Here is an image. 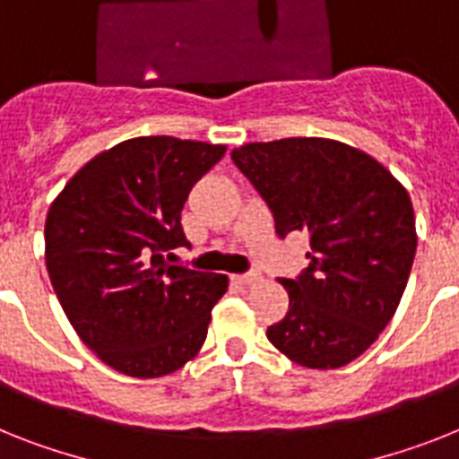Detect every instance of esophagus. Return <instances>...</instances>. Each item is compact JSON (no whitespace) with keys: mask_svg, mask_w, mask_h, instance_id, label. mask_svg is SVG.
<instances>
[{"mask_svg":"<svg viewBox=\"0 0 459 459\" xmlns=\"http://www.w3.org/2000/svg\"><path fill=\"white\" fill-rule=\"evenodd\" d=\"M260 279H263V276L257 274V272H248V274H238L237 276V281L244 283V286H253V283H257Z\"/></svg>","mask_w":459,"mask_h":459,"instance_id":"34e87169","label":"esophagus"}]
</instances>
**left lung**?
Masks as SVG:
<instances>
[{
	"label": "left lung",
	"mask_w": 459,
	"mask_h": 459,
	"mask_svg": "<svg viewBox=\"0 0 459 459\" xmlns=\"http://www.w3.org/2000/svg\"><path fill=\"white\" fill-rule=\"evenodd\" d=\"M274 215L305 232L309 264L281 279L289 312L267 340L305 368H340L377 340L406 290L418 248L406 187L380 161L328 138L248 143L232 152Z\"/></svg>",
	"instance_id": "8db88e82"
}]
</instances>
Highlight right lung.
<instances>
[{"label":"right lung","mask_w":459,"mask_h":459,"mask_svg":"<svg viewBox=\"0 0 459 459\" xmlns=\"http://www.w3.org/2000/svg\"><path fill=\"white\" fill-rule=\"evenodd\" d=\"M227 147L145 135L93 157L47 215V270L82 342L109 368L161 377L206 340L227 276L169 264L189 246L180 211Z\"/></svg>","instance_id":"right-lung-1"}]
</instances>
